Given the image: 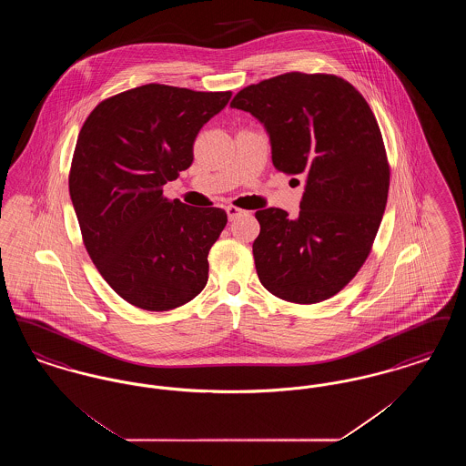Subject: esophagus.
Returning a JSON list of instances; mask_svg holds the SVG:
<instances>
[{
    "label": "esophagus",
    "instance_id": "1",
    "mask_svg": "<svg viewBox=\"0 0 466 466\" xmlns=\"http://www.w3.org/2000/svg\"><path fill=\"white\" fill-rule=\"evenodd\" d=\"M225 211H227V217H228V220H236L241 213H243V209L241 208H238V206H227L225 208Z\"/></svg>",
    "mask_w": 466,
    "mask_h": 466
}]
</instances>
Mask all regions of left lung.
<instances>
[{
	"mask_svg": "<svg viewBox=\"0 0 466 466\" xmlns=\"http://www.w3.org/2000/svg\"><path fill=\"white\" fill-rule=\"evenodd\" d=\"M230 106L264 124L278 171L306 177L297 218L279 208L255 213L260 283L295 304L330 299L365 264L388 200L374 113L344 78L299 71L244 87Z\"/></svg>",
	"mask_w": 466,
	"mask_h": 466,
	"instance_id": "8db88e82",
	"label": "left lung"
}]
</instances>
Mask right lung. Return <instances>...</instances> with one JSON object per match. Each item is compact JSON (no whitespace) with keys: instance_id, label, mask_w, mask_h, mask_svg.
<instances>
[{"instance_id":"obj_1","label":"right lung","mask_w":466,"mask_h":466,"mask_svg":"<svg viewBox=\"0 0 466 466\" xmlns=\"http://www.w3.org/2000/svg\"><path fill=\"white\" fill-rule=\"evenodd\" d=\"M232 92L148 84L90 111L69 169V196L90 260L124 300L179 308L208 283V253L227 225L220 208L164 198L194 160L200 127Z\"/></svg>"}]
</instances>
